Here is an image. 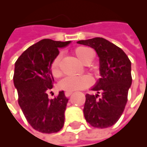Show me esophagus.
Returning a JSON list of instances; mask_svg holds the SVG:
<instances>
[{
  "label": "esophagus",
  "instance_id": "1",
  "mask_svg": "<svg viewBox=\"0 0 147 147\" xmlns=\"http://www.w3.org/2000/svg\"><path fill=\"white\" fill-rule=\"evenodd\" d=\"M73 91H70V90H67V91H66L65 92V96L66 97H69V96H70L71 94H72Z\"/></svg>",
  "mask_w": 147,
  "mask_h": 147
}]
</instances>
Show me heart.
Masks as SVG:
<instances>
[{"label": "heart", "instance_id": "b5f03b06", "mask_svg": "<svg viewBox=\"0 0 147 147\" xmlns=\"http://www.w3.org/2000/svg\"><path fill=\"white\" fill-rule=\"evenodd\" d=\"M74 53L80 61L84 63L86 59L90 54L93 53L92 51L88 47L79 46L74 49ZM51 73L53 77H59L61 74L60 70V55H58L51 63ZM93 83L92 78L88 75L84 76H67L63 78L59 82V88L61 90H81L90 86Z\"/></svg>", "mask_w": 147, "mask_h": 147}]
</instances>
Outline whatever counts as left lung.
<instances>
[{
  "label": "left lung",
  "mask_w": 147,
  "mask_h": 147,
  "mask_svg": "<svg viewBox=\"0 0 147 147\" xmlns=\"http://www.w3.org/2000/svg\"><path fill=\"white\" fill-rule=\"evenodd\" d=\"M78 43L94 49L100 62L101 78L91 90L101 92L102 96L86 94L85 119L93 127H110L119 119L127 103L132 84L131 62L122 49L105 38L96 37Z\"/></svg>",
  "instance_id": "left-lung-1"
}]
</instances>
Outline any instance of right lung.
<instances>
[{"instance_id": "obj_1", "label": "right lung", "mask_w": 147, "mask_h": 147, "mask_svg": "<svg viewBox=\"0 0 147 147\" xmlns=\"http://www.w3.org/2000/svg\"><path fill=\"white\" fill-rule=\"evenodd\" d=\"M69 43L45 38L28 47L15 62L13 80L18 104L31 126L42 133L59 132L64 124L68 98L63 90L53 99L47 93L54 82L52 62L59 49Z\"/></svg>"}]
</instances>
